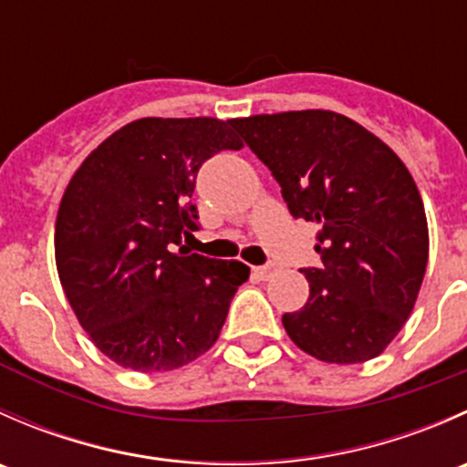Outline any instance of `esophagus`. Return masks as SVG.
<instances>
[{"label": "esophagus", "mask_w": 467, "mask_h": 467, "mask_svg": "<svg viewBox=\"0 0 467 467\" xmlns=\"http://www.w3.org/2000/svg\"><path fill=\"white\" fill-rule=\"evenodd\" d=\"M253 271H255V275L260 277V280H268V277L273 275V271H275V268H273L271 264H266V266H255Z\"/></svg>", "instance_id": "34e87169"}]
</instances>
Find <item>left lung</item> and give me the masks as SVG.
<instances>
[{"mask_svg": "<svg viewBox=\"0 0 467 467\" xmlns=\"http://www.w3.org/2000/svg\"><path fill=\"white\" fill-rule=\"evenodd\" d=\"M280 182L296 219L318 223L321 268L303 309L285 314L291 341L327 364H361L404 327L430 257L425 205L402 160L332 110L233 119Z\"/></svg>", "mask_w": 467, "mask_h": 467, "instance_id": "obj_1", "label": "left lung"}]
</instances>
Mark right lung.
<instances>
[{"label": "right lung", "instance_id": "right-lung-1", "mask_svg": "<svg viewBox=\"0 0 467 467\" xmlns=\"http://www.w3.org/2000/svg\"><path fill=\"white\" fill-rule=\"evenodd\" d=\"M233 119L130 121L69 181L56 216V266L78 323L124 368L173 370L210 350L251 268L178 252L199 230L201 164L239 150Z\"/></svg>", "mask_w": 467, "mask_h": 467}]
</instances>
